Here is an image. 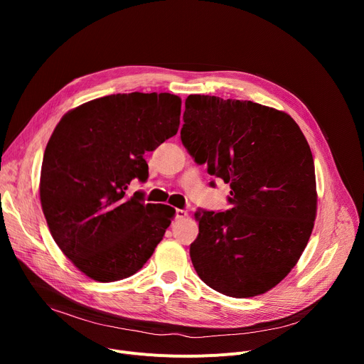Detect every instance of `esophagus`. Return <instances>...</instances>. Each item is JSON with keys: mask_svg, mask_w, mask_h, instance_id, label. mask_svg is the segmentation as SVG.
Segmentation results:
<instances>
[{"mask_svg": "<svg viewBox=\"0 0 364 364\" xmlns=\"http://www.w3.org/2000/svg\"><path fill=\"white\" fill-rule=\"evenodd\" d=\"M188 215V213L186 211V209H176V218L177 220H183Z\"/></svg>", "mask_w": 364, "mask_h": 364, "instance_id": "34e87169", "label": "esophagus"}]
</instances>
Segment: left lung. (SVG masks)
Instances as JSON below:
<instances>
[{"mask_svg":"<svg viewBox=\"0 0 364 364\" xmlns=\"http://www.w3.org/2000/svg\"><path fill=\"white\" fill-rule=\"evenodd\" d=\"M183 121L187 151L232 188V209L195 214L199 235L190 258L198 276L233 298L270 291L294 269L314 227L307 140L288 113L215 95H188Z\"/></svg>","mask_w":364,"mask_h":364,"instance_id":"left-lung-1","label":"left lung"}]
</instances>
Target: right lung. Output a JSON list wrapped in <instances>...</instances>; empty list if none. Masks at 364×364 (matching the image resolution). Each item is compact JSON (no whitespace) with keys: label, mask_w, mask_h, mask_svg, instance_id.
Returning <instances> with one entry per match:
<instances>
[{"label":"right lung","mask_w":364,"mask_h":364,"mask_svg":"<svg viewBox=\"0 0 364 364\" xmlns=\"http://www.w3.org/2000/svg\"><path fill=\"white\" fill-rule=\"evenodd\" d=\"M181 99L169 92L112 94L68 112L44 151L40 198L50 233L73 265L97 282L137 273L176 209L127 196L146 181L144 151L176 136Z\"/></svg>","instance_id":"add662e5"}]
</instances>
